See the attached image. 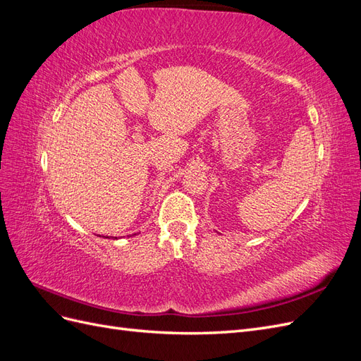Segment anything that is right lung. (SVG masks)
<instances>
[{"label": "right lung", "instance_id": "add662e5", "mask_svg": "<svg viewBox=\"0 0 361 361\" xmlns=\"http://www.w3.org/2000/svg\"><path fill=\"white\" fill-rule=\"evenodd\" d=\"M113 239H117V238H113Z\"/></svg>", "mask_w": 361, "mask_h": 361}]
</instances>
